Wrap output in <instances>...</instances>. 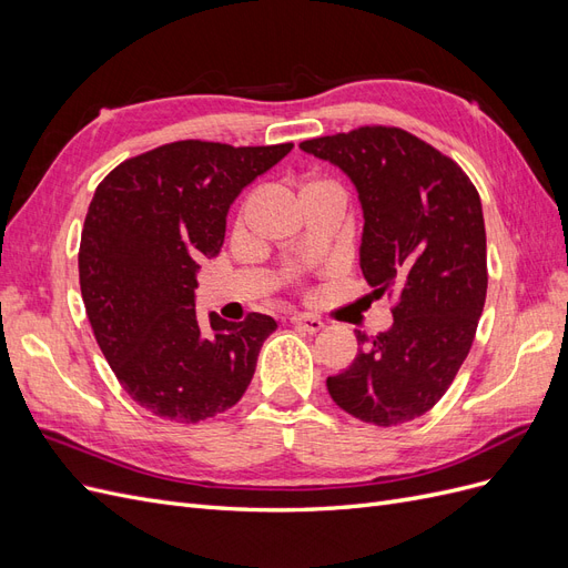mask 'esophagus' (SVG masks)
<instances>
[{"label": "esophagus", "mask_w": 568, "mask_h": 568, "mask_svg": "<svg viewBox=\"0 0 568 568\" xmlns=\"http://www.w3.org/2000/svg\"><path fill=\"white\" fill-rule=\"evenodd\" d=\"M291 324H294L296 329L307 332V334H317L324 326V322L315 315H294V317H291Z\"/></svg>", "instance_id": "1"}]
</instances>
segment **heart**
Instances as JSON below:
<instances>
[{
    "label": "heart",
    "mask_w": 568,
    "mask_h": 568,
    "mask_svg": "<svg viewBox=\"0 0 568 568\" xmlns=\"http://www.w3.org/2000/svg\"><path fill=\"white\" fill-rule=\"evenodd\" d=\"M307 184H320V182H307ZM307 184H305V186H307Z\"/></svg>",
    "instance_id": "1"
}]
</instances>
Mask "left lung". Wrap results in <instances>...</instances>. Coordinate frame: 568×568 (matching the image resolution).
I'll list each match as a JSON object with an SVG mask.
<instances>
[{"instance_id":"8db88e82","label":"left lung","mask_w":568,"mask_h":568,"mask_svg":"<svg viewBox=\"0 0 568 568\" xmlns=\"http://www.w3.org/2000/svg\"><path fill=\"white\" fill-rule=\"evenodd\" d=\"M351 178L363 205L359 267L395 296L390 329L326 379L334 403L376 426L432 409L467 359L484 313L486 225L476 186L438 149L400 128L365 125L301 142Z\"/></svg>"}]
</instances>
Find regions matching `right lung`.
<instances>
[{
	"mask_svg": "<svg viewBox=\"0 0 568 568\" xmlns=\"http://www.w3.org/2000/svg\"><path fill=\"white\" fill-rule=\"evenodd\" d=\"M291 149L184 140L123 161L97 186L78 253L84 311L118 382L151 415L196 424L246 393L277 322L211 313L201 326L196 272L220 253L234 199Z\"/></svg>",
	"mask_w": 568,
	"mask_h": 568,
	"instance_id": "add662e5",
	"label": "right lung"
}]
</instances>
